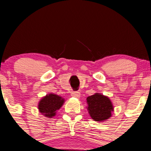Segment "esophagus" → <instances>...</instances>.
Here are the masks:
<instances>
[{
	"label": "esophagus",
	"mask_w": 151,
	"mask_h": 151,
	"mask_svg": "<svg viewBox=\"0 0 151 151\" xmlns=\"http://www.w3.org/2000/svg\"><path fill=\"white\" fill-rule=\"evenodd\" d=\"M71 96L76 97V98H80V93L79 91H73L71 93Z\"/></svg>",
	"instance_id": "1"
}]
</instances>
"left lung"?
<instances>
[{"label": "left lung", "mask_w": 151, "mask_h": 151, "mask_svg": "<svg viewBox=\"0 0 151 151\" xmlns=\"http://www.w3.org/2000/svg\"><path fill=\"white\" fill-rule=\"evenodd\" d=\"M90 115L96 121H105L111 116L113 106L108 97L96 93L87 98Z\"/></svg>", "instance_id": "obj_1"}]
</instances>
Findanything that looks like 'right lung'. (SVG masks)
I'll list each match as a JSON object with an SVG mask.
<instances>
[{
    "label": "right lung",
    "instance_id": "obj_1",
    "mask_svg": "<svg viewBox=\"0 0 151 151\" xmlns=\"http://www.w3.org/2000/svg\"><path fill=\"white\" fill-rule=\"evenodd\" d=\"M64 102V99L55 94H50L44 97L39 104L40 112L45 116L52 118L55 115V112L60 108Z\"/></svg>",
    "mask_w": 151,
    "mask_h": 151
}]
</instances>
